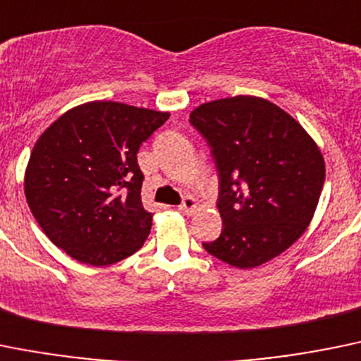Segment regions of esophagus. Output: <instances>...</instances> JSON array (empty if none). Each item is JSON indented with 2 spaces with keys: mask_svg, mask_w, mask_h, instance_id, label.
<instances>
[{
  "mask_svg": "<svg viewBox=\"0 0 361 361\" xmlns=\"http://www.w3.org/2000/svg\"><path fill=\"white\" fill-rule=\"evenodd\" d=\"M196 208H197V200H194L192 196H187L183 201H181V204L178 207V210L183 212V214H187V215H190L196 212Z\"/></svg>",
  "mask_w": 361,
  "mask_h": 361,
  "instance_id": "1",
  "label": "esophagus"
}]
</instances>
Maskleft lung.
<instances>
[{"label":"left lung","mask_w":361,"mask_h":361,"mask_svg":"<svg viewBox=\"0 0 361 361\" xmlns=\"http://www.w3.org/2000/svg\"><path fill=\"white\" fill-rule=\"evenodd\" d=\"M190 124L212 147L219 176L222 231L203 247L238 269L281 255L305 233L321 197L326 167L315 140L257 96L200 104Z\"/></svg>","instance_id":"1"}]
</instances>
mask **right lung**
Wrapping results in <instances>:
<instances>
[{
    "label": "right lung",
    "instance_id": "obj_1",
    "mask_svg": "<svg viewBox=\"0 0 361 361\" xmlns=\"http://www.w3.org/2000/svg\"><path fill=\"white\" fill-rule=\"evenodd\" d=\"M169 112L116 101L67 110L39 137L25 173L33 217L74 260L103 267L146 242L153 214L142 207L137 153Z\"/></svg>",
    "mask_w": 361,
    "mask_h": 361
}]
</instances>
